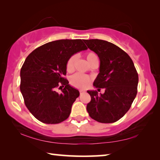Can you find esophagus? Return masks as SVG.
I'll return each mask as SVG.
<instances>
[{"instance_id":"obj_1","label":"esophagus","mask_w":160,"mask_h":160,"mask_svg":"<svg viewBox=\"0 0 160 160\" xmlns=\"http://www.w3.org/2000/svg\"><path fill=\"white\" fill-rule=\"evenodd\" d=\"M85 92V91H84V90H80V94H84Z\"/></svg>"}]
</instances>
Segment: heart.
Masks as SVG:
<instances>
[{"label": "heart", "instance_id": "heart-1", "mask_svg": "<svg viewBox=\"0 0 160 160\" xmlns=\"http://www.w3.org/2000/svg\"><path fill=\"white\" fill-rule=\"evenodd\" d=\"M86 59L88 63L91 65L94 61H98V58L97 55L93 52H88L86 54ZM76 61V56H72L68 58L66 63V70L68 72H72L74 70L75 63ZM91 82L90 76L86 75L76 73L72 75L70 78V84L72 87L79 89L86 88Z\"/></svg>", "mask_w": 160, "mask_h": 160}]
</instances>
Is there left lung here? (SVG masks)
Masks as SVG:
<instances>
[{"mask_svg": "<svg viewBox=\"0 0 160 160\" xmlns=\"http://www.w3.org/2000/svg\"><path fill=\"white\" fill-rule=\"evenodd\" d=\"M84 42L100 61L99 73L93 85L98 90L105 89L100 94L96 90L88 91L91 101L87 111L98 122L114 123L131 108L137 94L138 75L131 57L117 46L101 39Z\"/></svg>", "mask_w": 160, "mask_h": 160, "instance_id": "obj_1", "label": "left lung"}]
</instances>
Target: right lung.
Segmentation results:
<instances>
[{
  "label": "right lung",
  "instance_id": "1",
  "mask_svg": "<svg viewBox=\"0 0 160 160\" xmlns=\"http://www.w3.org/2000/svg\"><path fill=\"white\" fill-rule=\"evenodd\" d=\"M87 49L82 39L56 40L38 47L25 59L20 91L27 108L41 122L56 124L68 118L80 92L63 78L66 63L73 54ZM59 86L61 93L55 91Z\"/></svg>",
  "mask_w": 160,
  "mask_h": 160
}]
</instances>
